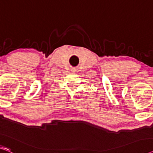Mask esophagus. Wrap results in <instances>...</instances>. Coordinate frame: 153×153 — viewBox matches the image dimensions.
I'll return each mask as SVG.
<instances>
[{
	"mask_svg": "<svg viewBox=\"0 0 153 153\" xmlns=\"http://www.w3.org/2000/svg\"><path fill=\"white\" fill-rule=\"evenodd\" d=\"M72 71H73V72H75V71H76V69L73 68V69H72Z\"/></svg>",
	"mask_w": 153,
	"mask_h": 153,
	"instance_id": "34e87169",
	"label": "esophagus"
}]
</instances>
